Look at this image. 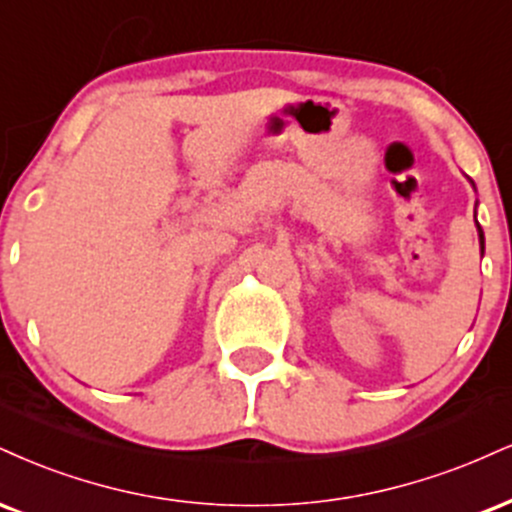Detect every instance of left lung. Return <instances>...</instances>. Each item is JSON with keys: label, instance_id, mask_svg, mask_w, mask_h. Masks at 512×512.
Wrapping results in <instances>:
<instances>
[{"label": "left lung", "instance_id": "obj_1", "mask_svg": "<svg viewBox=\"0 0 512 512\" xmlns=\"http://www.w3.org/2000/svg\"><path fill=\"white\" fill-rule=\"evenodd\" d=\"M477 231H479V245H482V250H484V231H482V226L477 224Z\"/></svg>", "mask_w": 512, "mask_h": 512}]
</instances>
